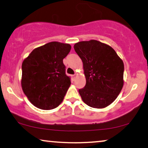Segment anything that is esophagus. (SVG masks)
I'll list each match as a JSON object with an SVG mask.
<instances>
[{"label": "esophagus", "mask_w": 148, "mask_h": 148, "mask_svg": "<svg viewBox=\"0 0 148 148\" xmlns=\"http://www.w3.org/2000/svg\"><path fill=\"white\" fill-rule=\"evenodd\" d=\"M76 76L77 75L76 74H74V75H72V79H73L74 80L75 79V78H76Z\"/></svg>", "instance_id": "esophagus-1"}]
</instances>
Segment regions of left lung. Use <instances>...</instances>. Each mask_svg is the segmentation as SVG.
Listing matches in <instances>:
<instances>
[{"mask_svg": "<svg viewBox=\"0 0 148 148\" xmlns=\"http://www.w3.org/2000/svg\"><path fill=\"white\" fill-rule=\"evenodd\" d=\"M74 48L83 62L86 79L79 89L83 101L95 108L109 106L123 86V62L112 47L95 40L77 42Z\"/></svg>", "mask_w": 148, "mask_h": 148, "instance_id": "1", "label": "left lung"}]
</instances>
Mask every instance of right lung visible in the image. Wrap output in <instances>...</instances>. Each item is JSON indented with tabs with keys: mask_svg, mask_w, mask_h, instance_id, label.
I'll return each instance as SVG.
<instances>
[{
	"mask_svg": "<svg viewBox=\"0 0 148 148\" xmlns=\"http://www.w3.org/2000/svg\"><path fill=\"white\" fill-rule=\"evenodd\" d=\"M69 44L51 42L35 48L22 63V89L29 101L42 110L56 108L71 86L62 60L69 53Z\"/></svg>",
	"mask_w": 148,
	"mask_h": 148,
	"instance_id": "obj_1",
	"label": "right lung"
}]
</instances>
